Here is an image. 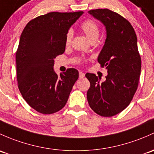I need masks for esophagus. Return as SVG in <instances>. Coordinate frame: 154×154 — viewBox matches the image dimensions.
<instances>
[{"instance_id":"esophagus-1","label":"esophagus","mask_w":154,"mask_h":154,"mask_svg":"<svg viewBox=\"0 0 154 154\" xmlns=\"http://www.w3.org/2000/svg\"><path fill=\"white\" fill-rule=\"evenodd\" d=\"M79 75H80V78H82V77H85V74L82 73V72H80V73H79Z\"/></svg>"}]
</instances>
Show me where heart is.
I'll return each mask as SVG.
<instances>
[{"label":"heart","instance_id":"heart-1","mask_svg":"<svg viewBox=\"0 0 154 154\" xmlns=\"http://www.w3.org/2000/svg\"><path fill=\"white\" fill-rule=\"evenodd\" d=\"M80 29L83 32L91 41H96L100 35V26L98 23L91 19H88L82 23ZM73 32L72 30H69L66 35L65 38V44L66 46H69L72 42Z\"/></svg>","mask_w":154,"mask_h":154}]
</instances>
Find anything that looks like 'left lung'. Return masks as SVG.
Returning <instances> with one entry per match:
<instances>
[{
	"label": "left lung",
	"mask_w": 154,
	"mask_h": 154,
	"mask_svg": "<svg viewBox=\"0 0 154 154\" xmlns=\"http://www.w3.org/2000/svg\"><path fill=\"white\" fill-rule=\"evenodd\" d=\"M88 13L106 29L104 46L98 56L101 67L108 72L106 81L94 74H86L90 82L88 104L102 116H113L126 108L137 89L141 73V57L137 38L130 22L108 9H91Z\"/></svg>",
	"instance_id": "1"
}]
</instances>
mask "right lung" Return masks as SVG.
Segmentation results:
<instances>
[{"instance_id": "obj_1", "label": "right lung", "mask_w": 154, "mask_h": 154, "mask_svg": "<svg viewBox=\"0 0 154 154\" xmlns=\"http://www.w3.org/2000/svg\"><path fill=\"white\" fill-rule=\"evenodd\" d=\"M82 13H47L31 20L22 32L16 51L17 85L23 98L39 113L62 109L78 79L77 69L58 76L53 67L54 58L66 49V33Z\"/></svg>"}]
</instances>
